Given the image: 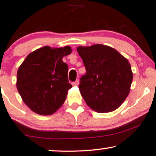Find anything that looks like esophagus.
<instances>
[{"mask_svg": "<svg viewBox=\"0 0 156 156\" xmlns=\"http://www.w3.org/2000/svg\"><path fill=\"white\" fill-rule=\"evenodd\" d=\"M79 83H80V82H79L78 80H76L75 81V82H74L73 83V86H78Z\"/></svg>", "mask_w": 156, "mask_h": 156, "instance_id": "1", "label": "esophagus"}]
</instances>
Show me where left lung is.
<instances>
[{
	"instance_id": "obj_1",
	"label": "left lung",
	"mask_w": 156,
	"mask_h": 156,
	"mask_svg": "<svg viewBox=\"0 0 156 156\" xmlns=\"http://www.w3.org/2000/svg\"><path fill=\"white\" fill-rule=\"evenodd\" d=\"M86 67L80 79V93L92 110L112 112L129 94L133 73L127 59L111 47L102 44L76 48Z\"/></svg>"
}]
</instances>
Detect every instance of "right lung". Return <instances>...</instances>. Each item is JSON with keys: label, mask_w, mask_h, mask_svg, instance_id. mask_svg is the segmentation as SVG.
<instances>
[{"label": "right lung", "mask_w": 156, "mask_h": 156, "mask_svg": "<svg viewBox=\"0 0 156 156\" xmlns=\"http://www.w3.org/2000/svg\"><path fill=\"white\" fill-rule=\"evenodd\" d=\"M72 53L69 46H44L29 53L17 74V89L24 103L36 113L49 115L59 109L72 88L68 66L62 58Z\"/></svg>", "instance_id": "1"}]
</instances>
